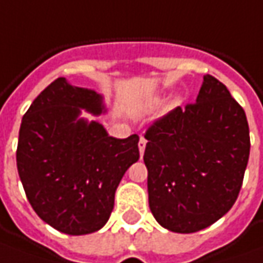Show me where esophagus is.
Returning a JSON list of instances; mask_svg holds the SVG:
<instances>
[{
	"label": "esophagus",
	"instance_id": "34e87169",
	"mask_svg": "<svg viewBox=\"0 0 263 263\" xmlns=\"http://www.w3.org/2000/svg\"><path fill=\"white\" fill-rule=\"evenodd\" d=\"M145 145H147V140L144 137H141L140 142H138V148H140V156H144V151H145Z\"/></svg>",
	"mask_w": 263,
	"mask_h": 263
}]
</instances>
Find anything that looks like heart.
I'll list each match as a JSON object with an SVG mask.
<instances>
[{"instance_id": "obj_1", "label": "heart", "mask_w": 263, "mask_h": 263, "mask_svg": "<svg viewBox=\"0 0 263 263\" xmlns=\"http://www.w3.org/2000/svg\"><path fill=\"white\" fill-rule=\"evenodd\" d=\"M160 104L159 99H154V100H151V102H147L145 104H142L140 109L137 110L138 114H144V112H149V110H153V109H156L157 106Z\"/></svg>"}]
</instances>
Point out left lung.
<instances>
[{
  "instance_id": "obj_1",
  "label": "left lung",
  "mask_w": 263,
  "mask_h": 263,
  "mask_svg": "<svg viewBox=\"0 0 263 263\" xmlns=\"http://www.w3.org/2000/svg\"><path fill=\"white\" fill-rule=\"evenodd\" d=\"M149 210L175 233L210 227L239 196L250 153L246 114L227 87L204 76L196 102L145 132Z\"/></svg>"
}]
</instances>
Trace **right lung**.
<instances>
[{"label":"right lung","mask_w":263,"mask_h":263,"mask_svg":"<svg viewBox=\"0 0 263 263\" xmlns=\"http://www.w3.org/2000/svg\"><path fill=\"white\" fill-rule=\"evenodd\" d=\"M81 110L104 114L103 96L57 78L24 114L17 145L18 176L34 213L71 236L103 227L121 179L140 159L137 134L114 138Z\"/></svg>","instance_id":"1"}]
</instances>
